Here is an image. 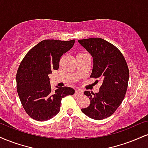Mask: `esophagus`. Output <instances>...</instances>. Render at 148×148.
I'll list each match as a JSON object with an SVG mask.
<instances>
[{
  "instance_id": "esophagus-1",
  "label": "esophagus",
  "mask_w": 148,
  "mask_h": 148,
  "mask_svg": "<svg viewBox=\"0 0 148 148\" xmlns=\"http://www.w3.org/2000/svg\"><path fill=\"white\" fill-rule=\"evenodd\" d=\"M75 94H76V95H80V94H83V91L81 90H76L75 91Z\"/></svg>"
}]
</instances>
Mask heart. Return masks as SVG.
Returning a JSON list of instances; mask_svg holds the SVG:
<instances>
[{
    "mask_svg": "<svg viewBox=\"0 0 148 148\" xmlns=\"http://www.w3.org/2000/svg\"><path fill=\"white\" fill-rule=\"evenodd\" d=\"M80 54H79V55H80Z\"/></svg>",
    "mask_w": 148,
    "mask_h": 148,
    "instance_id": "obj_1",
    "label": "heart"
}]
</instances>
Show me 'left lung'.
Here are the masks:
<instances>
[{
	"label": "left lung",
	"instance_id": "8db88e82",
	"mask_svg": "<svg viewBox=\"0 0 148 148\" xmlns=\"http://www.w3.org/2000/svg\"><path fill=\"white\" fill-rule=\"evenodd\" d=\"M78 42L93 58L90 77L103 81L98 93L84 92L90 104L81 111L92 119L102 120L114 114L125 97L129 81L127 63L118 48L104 39L91 38Z\"/></svg>",
	"mask_w": 148,
	"mask_h": 148
}]
</instances>
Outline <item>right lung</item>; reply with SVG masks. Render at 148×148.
I'll return each instance as SVG.
<instances>
[{
  "instance_id": "right-lung-1",
  "label": "right lung",
  "mask_w": 148,
  "mask_h": 148,
  "mask_svg": "<svg viewBox=\"0 0 148 148\" xmlns=\"http://www.w3.org/2000/svg\"><path fill=\"white\" fill-rule=\"evenodd\" d=\"M75 40H44L28 51L16 74L17 92L25 112L31 118L45 121L59 112L62 99L74 94L69 87L51 90L49 74L59 67L61 56Z\"/></svg>"
}]
</instances>
